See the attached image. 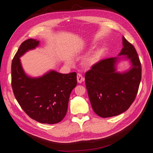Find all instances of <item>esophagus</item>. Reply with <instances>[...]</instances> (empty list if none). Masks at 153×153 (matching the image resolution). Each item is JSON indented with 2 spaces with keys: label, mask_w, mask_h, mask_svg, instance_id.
Instances as JSON below:
<instances>
[{
  "label": "esophagus",
  "mask_w": 153,
  "mask_h": 153,
  "mask_svg": "<svg viewBox=\"0 0 153 153\" xmlns=\"http://www.w3.org/2000/svg\"><path fill=\"white\" fill-rule=\"evenodd\" d=\"M84 80H85V78H83V76H82V75L81 74V73H77V82L78 83H81Z\"/></svg>",
  "instance_id": "1"
}]
</instances>
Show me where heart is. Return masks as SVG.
I'll return each instance as SVG.
<instances>
[{
	"instance_id": "heart-1",
	"label": "heart",
	"mask_w": 153,
	"mask_h": 153,
	"mask_svg": "<svg viewBox=\"0 0 153 153\" xmlns=\"http://www.w3.org/2000/svg\"><path fill=\"white\" fill-rule=\"evenodd\" d=\"M97 55H95V56H94L92 58H91L90 60V63H93L95 61V59H96V58H97Z\"/></svg>"
}]
</instances>
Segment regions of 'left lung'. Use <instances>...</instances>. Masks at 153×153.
I'll use <instances>...</instances> for the list:
<instances>
[{"instance_id":"8db88e82","label":"left lung","mask_w":153,"mask_h":153,"mask_svg":"<svg viewBox=\"0 0 153 153\" xmlns=\"http://www.w3.org/2000/svg\"><path fill=\"white\" fill-rule=\"evenodd\" d=\"M123 45L119 56H126L131 60L130 70L122 73L116 72L119 58H109L94 65L85 75L91 107L103 118L126 111L136 99L141 80V65L135 48L124 36Z\"/></svg>"}]
</instances>
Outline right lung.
Wrapping results in <instances>:
<instances>
[{
  "instance_id": "right-lung-1",
  "label": "right lung",
  "mask_w": 153,
  "mask_h": 153,
  "mask_svg": "<svg viewBox=\"0 0 153 153\" xmlns=\"http://www.w3.org/2000/svg\"><path fill=\"white\" fill-rule=\"evenodd\" d=\"M39 42L29 39L18 49L11 65L12 88L21 107L30 118L42 124H56L66 114L70 94L77 84L76 73L50 71L41 77L27 76L19 58Z\"/></svg>"
}]
</instances>
